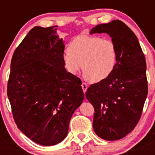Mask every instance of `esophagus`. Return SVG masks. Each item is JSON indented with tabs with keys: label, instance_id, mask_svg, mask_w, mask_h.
<instances>
[{
	"label": "esophagus",
	"instance_id": "34e87169",
	"mask_svg": "<svg viewBox=\"0 0 155 155\" xmlns=\"http://www.w3.org/2000/svg\"><path fill=\"white\" fill-rule=\"evenodd\" d=\"M81 87L82 89H83V91H84V93L86 92V91H87V84H86V83H84V82H83L81 84Z\"/></svg>",
	"mask_w": 155,
	"mask_h": 155
}]
</instances>
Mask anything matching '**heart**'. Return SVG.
I'll use <instances>...</instances> for the list:
<instances>
[{"label":"heart","instance_id":"heart-1","mask_svg":"<svg viewBox=\"0 0 155 155\" xmlns=\"http://www.w3.org/2000/svg\"><path fill=\"white\" fill-rule=\"evenodd\" d=\"M118 51L111 39L96 35H79L72 40L69 50L64 52L63 61L67 71L76 75L82 68L84 75L94 82L109 78L116 68Z\"/></svg>","mask_w":155,"mask_h":155}]
</instances>
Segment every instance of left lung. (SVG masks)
<instances>
[{"label": "left lung", "mask_w": 155, "mask_h": 155, "mask_svg": "<svg viewBox=\"0 0 155 155\" xmlns=\"http://www.w3.org/2000/svg\"><path fill=\"white\" fill-rule=\"evenodd\" d=\"M107 33L116 42L118 60L113 74L93 84L86 98L94 106L93 129L106 140L124 137L135 128L147 95L146 61L136 35L125 23L114 20L96 25L90 34Z\"/></svg>", "instance_id": "1"}]
</instances>
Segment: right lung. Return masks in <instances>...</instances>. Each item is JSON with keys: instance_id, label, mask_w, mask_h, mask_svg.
<instances>
[{"instance_id": "1", "label": "right lung", "mask_w": 155, "mask_h": 155, "mask_svg": "<svg viewBox=\"0 0 155 155\" xmlns=\"http://www.w3.org/2000/svg\"><path fill=\"white\" fill-rule=\"evenodd\" d=\"M57 27L31 28L14 52L8 97L17 127L44 146L67 137L70 120L84 100L81 81L64 68V42Z\"/></svg>"}]
</instances>
